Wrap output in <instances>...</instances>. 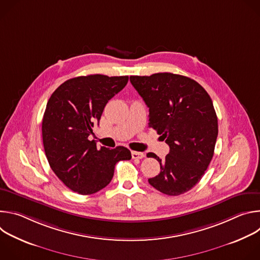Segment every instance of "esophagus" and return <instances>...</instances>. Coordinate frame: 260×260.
<instances>
[{
  "label": "esophagus",
  "instance_id": "obj_1",
  "mask_svg": "<svg viewBox=\"0 0 260 260\" xmlns=\"http://www.w3.org/2000/svg\"><path fill=\"white\" fill-rule=\"evenodd\" d=\"M145 156L143 152H138V151H132V157L134 159H142Z\"/></svg>",
  "mask_w": 260,
  "mask_h": 260
}]
</instances>
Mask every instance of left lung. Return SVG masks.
I'll use <instances>...</instances> for the list:
<instances>
[{"mask_svg": "<svg viewBox=\"0 0 260 260\" xmlns=\"http://www.w3.org/2000/svg\"><path fill=\"white\" fill-rule=\"evenodd\" d=\"M131 83L149 108V126L170 146L157 176L148 182L168 196L187 192L200 182L214 155L218 120L213 102L193 79L172 73L131 76Z\"/></svg>", "mask_w": 260, "mask_h": 260, "instance_id": "left-lung-1", "label": "left lung"}]
</instances>
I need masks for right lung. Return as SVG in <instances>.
<instances>
[{
	"instance_id": "add662e5",
	"label": "right lung",
	"mask_w": 260,
	"mask_h": 260,
	"mask_svg": "<svg viewBox=\"0 0 260 260\" xmlns=\"http://www.w3.org/2000/svg\"><path fill=\"white\" fill-rule=\"evenodd\" d=\"M128 76H80L60 84L48 100L42 138L50 168L71 190L82 196L105 188L119 160H129L123 146L109 149L89 141L108 101L124 88Z\"/></svg>"
}]
</instances>
